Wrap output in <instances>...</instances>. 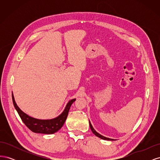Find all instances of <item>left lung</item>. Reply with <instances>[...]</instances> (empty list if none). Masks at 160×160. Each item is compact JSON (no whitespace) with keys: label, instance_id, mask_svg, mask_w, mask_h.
I'll return each instance as SVG.
<instances>
[{"label":"left lung","instance_id":"8db88e82","mask_svg":"<svg viewBox=\"0 0 160 160\" xmlns=\"http://www.w3.org/2000/svg\"><path fill=\"white\" fill-rule=\"evenodd\" d=\"M89 125H90V128H91V131H92V132H93V133L96 135V136H98V137L100 138L101 139H105V140H111V141H112V140H113V139H110V138H105V137L103 136V135H100L99 133H98L96 131L93 129V128L92 127V125H91V124L90 122H89Z\"/></svg>","mask_w":160,"mask_h":160}]
</instances>
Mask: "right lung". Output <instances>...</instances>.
Segmentation results:
<instances>
[{"mask_svg":"<svg viewBox=\"0 0 160 160\" xmlns=\"http://www.w3.org/2000/svg\"><path fill=\"white\" fill-rule=\"evenodd\" d=\"M12 98L14 108H15L16 110L17 111V112L23 123L26 125V126L33 132L45 134L54 133L62 128L67 118V115H68L72 103L75 101V99H73L69 101V103H67L63 112L59 116H58L57 118L49 120H41L31 118L26 113L22 112L15 103V101H14V98L12 94Z\"/></svg>","mask_w":160,"mask_h":160,"instance_id":"add662e5","label":"right lung"}]
</instances>
